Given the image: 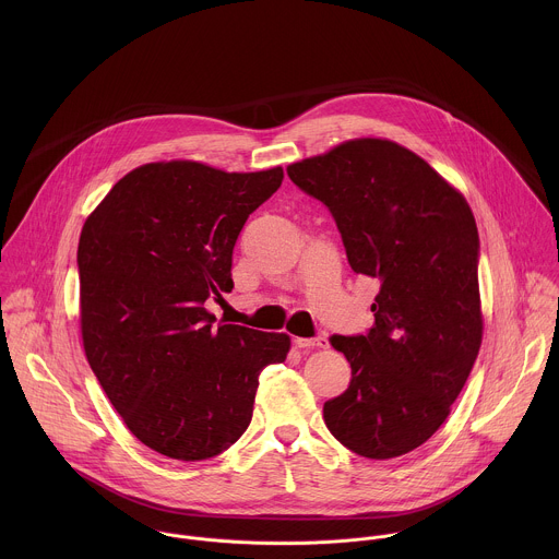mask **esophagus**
Masks as SVG:
<instances>
[{
	"label": "esophagus",
	"instance_id": "34e87169",
	"mask_svg": "<svg viewBox=\"0 0 559 559\" xmlns=\"http://www.w3.org/2000/svg\"><path fill=\"white\" fill-rule=\"evenodd\" d=\"M295 346H297V348H304V350L326 348V346H329V340H326L324 335H317V337H297V340H295Z\"/></svg>",
	"mask_w": 559,
	"mask_h": 559
}]
</instances>
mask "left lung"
Returning a JSON list of instances; mask_svg holds the SVG:
<instances>
[{"instance_id":"8db88e82","label":"left lung","mask_w":559,"mask_h":559,"mask_svg":"<svg viewBox=\"0 0 559 559\" xmlns=\"http://www.w3.org/2000/svg\"><path fill=\"white\" fill-rule=\"evenodd\" d=\"M335 219L348 264L379 282L366 335H331L350 364L322 417L350 452L388 461L426 443L481 344L478 226L448 180L396 142L361 138L286 167Z\"/></svg>"}]
</instances>
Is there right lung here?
<instances>
[{
    "label": "right lung",
    "instance_id": "add662e5",
    "mask_svg": "<svg viewBox=\"0 0 559 559\" xmlns=\"http://www.w3.org/2000/svg\"><path fill=\"white\" fill-rule=\"evenodd\" d=\"M284 169L146 163L120 178L81 230V337L127 428L176 461H206L247 430L258 377L286 333L215 324L206 299L235 288L233 251Z\"/></svg>",
    "mask_w": 559,
    "mask_h": 559
}]
</instances>
